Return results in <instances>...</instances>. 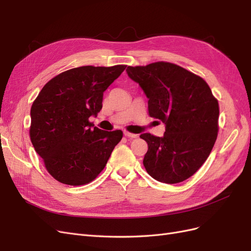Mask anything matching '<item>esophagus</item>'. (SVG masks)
I'll use <instances>...</instances> for the list:
<instances>
[{
    "instance_id": "34e87169",
    "label": "esophagus",
    "mask_w": 251,
    "mask_h": 251,
    "mask_svg": "<svg viewBox=\"0 0 251 251\" xmlns=\"http://www.w3.org/2000/svg\"><path fill=\"white\" fill-rule=\"evenodd\" d=\"M124 134H125L126 137H128V138H137V137H138V135L130 133V132H126V131Z\"/></svg>"
}]
</instances>
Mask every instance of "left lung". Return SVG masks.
Listing matches in <instances>:
<instances>
[{"label":"left lung","mask_w":251,"mask_h":251,"mask_svg":"<svg viewBox=\"0 0 251 251\" xmlns=\"http://www.w3.org/2000/svg\"><path fill=\"white\" fill-rule=\"evenodd\" d=\"M126 73L149 98V115L165 125L163 137L140 135L149 147L147 172L169 184L192 177L206 161L219 130V102L207 82L168 62L128 66Z\"/></svg>","instance_id":"left-lung-1"}]
</instances>
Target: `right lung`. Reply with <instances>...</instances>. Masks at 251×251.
Masks as SVG:
<instances>
[{
    "mask_svg": "<svg viewBox=\"0 0 251 251\" xmlns=\"http://www.w3.org/2000/svg\"><path fill=\"white\" fill-rule=\"evenodd\" d=\"M126 67L73 68L50 79L33 101L30 139L60 183L77 186L93 181L123 138L120 130H100L89 118L97 116L103 92Z\"/></svg>",
    "mask_w": 251,
    "mask_h": 251,
    "instance_id": "1",
    "label": "right lung"
}]
</instances>
